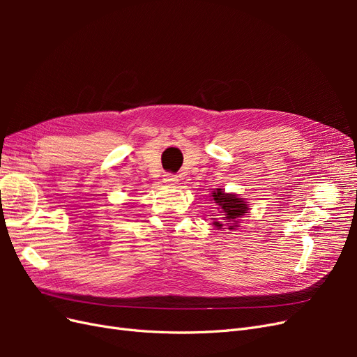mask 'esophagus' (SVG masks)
Wrapping results in <instances>:
<instances>
[{"mask_svg":"<svg viewBox=\"0 0 357 357\" xmlns=\"http://www.w3.org/2000/svg\"><path fill=\"white\" fill-rule=\"evenodd\" d=\"M178 181V178H177V176H174V174H171V172H167V174L164 176V183L165 185H168V186H172V185H176V183Z\"/></svg>","mask_w":357,"mask_h":357,"instance_id":"1","label":"esophagus"}]
</instances>
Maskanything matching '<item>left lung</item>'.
Here are the masks:
<instances>
[{"instance_id": "1", "label": "left lung", "mask_w": 357, "mask_h": 357, "mask_svg": "<svg viewBox=\"0 0 357 357\" xmlns=\"http://www.w3.org/2000/svg\"><path fill=\"white\" fill-rule=\"evenodd\" d=\"M213 199L219 205L220 213H222V220L225 222H213L214 228L222 229L223 225H228L229 229L238 228V220L248 211V204L244 201V198H240L235 193H225L223 189H215L213 192ZM231 223L229 224V222Z\"/></svg>"}]
</instances>
